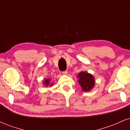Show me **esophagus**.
<instances>
[{
  "label": "esophagus",
  "instance_id": "34e87169",
  "mask_svg": "<svg viewBox=\"0 0 130 130\" xmlns=\"http://www.w3.org/2000/svg\"><path fill=\"white\" fill-rule=\"evenodd\" d=\"M67 73H68V71H62V74H65V75H66V74H67Z\"/></svg>",
  "mask_w": 130,
  "mask_h": 130
}]
</instances>
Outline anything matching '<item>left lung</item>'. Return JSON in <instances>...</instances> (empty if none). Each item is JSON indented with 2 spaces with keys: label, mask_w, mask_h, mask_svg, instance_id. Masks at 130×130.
I'll use <instances>...</instances> for the list:
<instances>
[{
  "label": "left lung",
  "mask_w": 130,
  "mask_h": 130,
  "mask_svg": "<svg viewBox=\"0 0 130 130\" xmlns=\"http://www.w3.org/2000/svg\"><path fill=\"white\" fill-rule=\"evenodd\" d=\"M78 83L84 92H88L92 89L95 86V79L93 75L87 72L81 71L77 75Z\"/></svg>",
  "instance_id": "8db88e82"
}]
</instances>
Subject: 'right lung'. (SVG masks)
Masks as SVG:
<instances>
[{"mask_svg": "<svg viewBox=\"0 0 130 130\" xmlns=\"http://www.w3.org/2000/svg\"><path fill=\"white\" fill-rule=\"evenodd\" d=\"M50 81H51V79H44V82H43V84L45 85L46 86H49V85H50L51 87V86L53 85V84H50Z\"/></svg>", "mask_w": 130, "mask_h": 130, "instance_id": "obj_1", "label": "right lung"}]
</instances>
